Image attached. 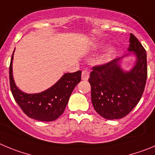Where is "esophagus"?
Instances as JSON below:
<instances>
[{
  "instance_id": "obj_1",
  "label": "esophagus",
  "mask_w": 155,
  "mask_h": 155,
  "mask_svg": "<svg viewBox=\"0 0 155 155\" xmlns=\"http://www.w3.org/2000/svg\"><path fill=\"white\" fill-rule=\"evenodd\" d=\"M90 77V72L88 69H83L82 72V79L83 80H87Z\"/></svg>"
}]
</instances>
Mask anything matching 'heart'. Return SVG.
Segmentation results:
<instances>
[{
	"mask_svg": "<svg viewBox=\"0 0 155 155\" xmlns=\"http://www.w3.org/2000/svg\"><path fill=\"white\" fill-rule=\"evenodd\" d=\"M114 48H110V49L108 51V53H107V54H108V55H111L113 53H114Z\"/></svg>",
	"mask_w": 155,
	"mask_h": 155,
	"instance_id": "obj_1",
	"label": "heart"
}]
</instances>
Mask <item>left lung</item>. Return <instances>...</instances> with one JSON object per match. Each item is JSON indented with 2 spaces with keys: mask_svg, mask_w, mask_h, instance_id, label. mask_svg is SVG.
Returning <instances> with one entry per match:
<instances>
[{
  "mask_svg": "<svg viewBox=\"0 0 155 155\" xmlns=\"http://www.w3.org/2000/svg\"><path fill=\"white\" fill-rule=\"evenodd\" d=\"M130 51L137 56L136 64L129 72L119 65L121 58L95 65L90 72L91 100L95 110L107 120L124 117L140 101L147 76V54L138 39L130 33Z\"/></svg>",
  "mask_w": 155,
  "mask_h": 155,
  "instance_id": "8db88e82",
  "label": "left lung"
}]
</instances>
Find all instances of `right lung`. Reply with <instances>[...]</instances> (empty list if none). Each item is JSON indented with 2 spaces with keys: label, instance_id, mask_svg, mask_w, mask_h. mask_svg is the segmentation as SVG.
I'll return each mask as SVG.
<instances>
[{
  "label": "right lung",
  "instance_id": "right-lung-1",
  "mask_svg": "<svg viewBox=\"0 0 155 155\" xmlns=\"http://www.w3.org/2000/svg\"><path fill=\"white\" fill-rule=\"evenodd\" d=\"M12 54L9 67L10 87L15 100L30 118L40 121H53L63 114L75 86L81 81V71L65 73L59 80L45 91L27 94L16 86L12 75Z\"/></svg>",
  "mask_w": 155,
  "mask_h": 155
}]
</instances>
